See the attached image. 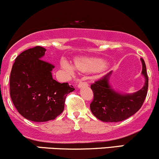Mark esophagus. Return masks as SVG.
<instances>
[{
  "mask_svg": "<svg viewBox=\"0 0 159 159\" xmlns=\"http://www.w3.org/2000/svg\"><path fill=\"white\" fill-rule=\"evenodd\" d=\"M83 87H88V84L87 82H81L80 81L79 83L78 84V88H81Z\"/></svg>",
  "mask_w": 159,
  "mask_h": 159,
  "instance_id": "obj_1",
  "label": "esophagus"
}]
</instances>
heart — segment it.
<instances>
[{
  "instance_id": "obj_1",
  "label": "heart",
  "mask_w": 159,
  "mask_h": 159,
  "mask_svg": "<svg viewBox=\"0 0 159 159\" xmlns=\"http://www.w3.org/2000/svg\"><path fill=\"white\" fill-rule=\"evenodd\" d=\"M75 67L78 70L84 72H97L106 67L107 63L103 59L98 57H77L75 61ZM62 69L69 76L74 75L75 73V67L66 60L62 59L61 62Z\"/></svg>"
}]
</instances>
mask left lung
Segmentation results:
<instances>
[{"label":"left lung","instance_id":"8db88e82","mask_svg":"<svg viewBox=\"0 0 159 159\" xmlns=\"http://www.w3.org/2000/svg\"><path fill=\"white\" fill-rule=\"evenodd\" d=\"M140 61L144 84L138 91L125 93L113 88L110 83L112 71L91 85L94 98L90 104V110L96 118L106 123H116L126 120L139 111L148 90V76L145 62L142 58Z\"/></svg>","mask_w":159,"mask_h":159}]
</instances>
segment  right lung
<instances>
[{
  "label": "right lung",
  "mask_w": 159,
  "mask_h": 159,
  "mask_svg": "<svg viewBox=\"0 0 159 159\" xmlns=\"http://www.w3.org/2000/svg\"><path fill=\"white\" fill-rule=\"evenodd\" d=\"M46 49H27L16 58L10 73V96L21 116L34 122L54 120L63 111L65 99L75 90L52 77L54 66L43 61Z\"/></svg>",
  "instance_id": "add662e5"
}]
</instances>
